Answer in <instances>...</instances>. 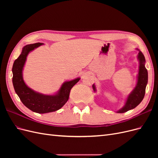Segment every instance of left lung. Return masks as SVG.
<instances>
[{
  "instance_id": "left-lung-1",
  "label": "left lung",
  "mask_w": 158,
  "mask_h": 158,
  "mask_svg": "<svg viewBox=\"0 0 158 158\" xmlns=\"http://www.w3.org/2000/svg\"><path fill=\"white\" fill-rule=\"evenodd\" d=\"M137 50L139 51L138 55V59L139 60V70L137 76V83L135 88L128 95L125 106L117 111L119 113H125L135 108L142 101L145 95L146 87L148 84V71L145 67L146 60L142 52L139 49H137ZM92 88L94 92H95L96 89L94 84H93Z\"/></svg>"
}]
</instances>
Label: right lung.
I'll return each instance as SVG.
<instances>
[{
  "instance_id": "obj_1",
  "label": "right lung",
  "mask_w": 158,
  "mask_h": 158,
  "mask_svg": "<svg viewBox=\"0 0 158 158\" xmlns=\"http://www.w3.org/2000/svg\"><path fill=\"white\" fill-rule=\"evenodd\" d=\"M41 45V43H37L23 47L20 55L13 64L12 83L16 93L26 107L37 113H47L57 111L67 102L70 89L80 78L64 82L55 95L42 94L28 87L23 79V66L30 52Z\"/></svg>"
}]
</instances>
